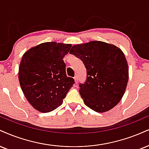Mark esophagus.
<instances>
[{"instance_id": "esophagus-1", "label": "esophagus", "mask_w": 149, "mask_h": 149, "mask_svg": "<svg viewBox=\"0 0 149 149\" xmlns=\"http://www.w3.org/2000/svg\"><path fill=\"white\" fill-rule=\"evenodd\" d=\"M74 80H75V82H76V83H78V76H75V77H74Z\"/></svg>"}]
</instances>
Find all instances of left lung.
I'll list each match as a JSON object with an SVG mask.
<instances>
[{"label":"left lung","instance_id":"obj_1","mask_svg":"<svg viewBox=\"0 0 149 149\" xmlns=\"http://www.w3.org/2000/svg\"><path fill=\"white\" fill-rule=\"evenodd\" d=\"M70 54L78 57L87 69V80L79 85L87 106L97 112L111 110L121 101L128 80V67L123 52L100 41L72 46Z\"/></svg>","mask_w":149,"mask_h":149}]
</instances>
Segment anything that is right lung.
Listing matches in <instances>:
<instances>
[{
    "label": "right lung",
    "instance_id": "obj_1",
    "mask_svg": "<svg viewBox=\"0 0 149 149\" xmlns=\"http://www.w3.org/2000/svg\"><path fill=\"white\" fill-rule=\"evenodd\" d=\"M71 44L45 42L28 50L21 59L19 80L23 94L34 108L49 112L60 106L75 83L66 74L63 58Z\"/></svg>",
    "mask_w": 149,
    "mask_h": 149
}]
</instances>
